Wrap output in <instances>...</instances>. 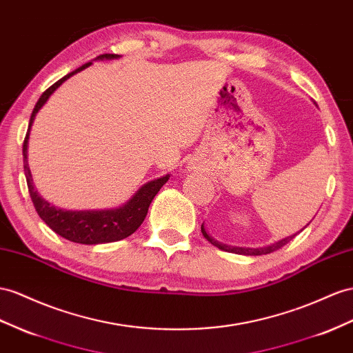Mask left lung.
Segmentation results:
<instances>
[{"label":"left lung","mask_w":353,"mask_h":353,"mask_svg":"<svg viewBox=\"0 0 353 353\" xmlns=\"http://www.w3.org/2000/svg\"><path fill=\"white\" fill-rule=\"evenodd\" d=\"M201 232H203V236L205 237V240H207V241H210L213 246L219 248L221 250H225V252H232V254H240V255H265V254H271V252H274V250H277V249H280V248H283L285 245H288V243L291 241V240L296 236V234H294V236H291V237H286V239L280 240V241H277V243H273V245L265 246V248H259V249H245V248L225 246V245H221V243H218V241H214L212 237L207 236V232H205V230H204L203 225H201Z\"/></svg>","instance_id":"1"}]
</instances>
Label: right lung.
I'll list each match as a JSON object with an SVG mask.
<instances>
[{
  "label": "right lung",
  "mask_w": 353,
  "mask_h": 353,
  "mask_svg": "<svg viewBox=\"0 0 353 353\" xmlns=\"http://www.w3.org/2000/svg\"><path fill=\"white\" fill-rule=\"evenodd\" d=\"M119 55H113V53H104V55H99L98 59H112L117 58ZM88 64L79 67L77 70L71 71L67 76L59 79L57 83H53L50 88L44 90L43 95L35 104L28 131H26L25 140H23V170L26 176V183H28V191L31 195V200L34 203L35 212L39 213L40 218L48 223L50 230L59 234L61 237H64L70 241L80 243V245H99V243H112L126 239L131 236L132 232L137 231V228L143 223L144 218H146L149 205L153 198L158 194L159 189L167 183L170 176L159 177L157 180H152V182L141 186L131 200L126 203L121 209L114 210H83V212H71V210H62L57 209L55 205H50L46 200L39 195V192L34 189L32 179H31V171L28 167V161H26V150H28V139H30V130L34 122V117L37 112L43 107V104L48 101V98L53 94L58 86L62 85V82L76 74L77 71H82Z\"/></svg>",
  "instance_id": "add662e5"
}]
</instances>
